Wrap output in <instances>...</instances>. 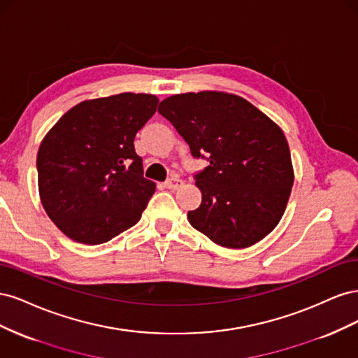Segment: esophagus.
<instances>
[{"mask_svg": "<svg viewBox=\"0 0 358 358\" xmlns=\"http://www.w3.org/2000/svg\"><path fill=\"white\" fill-rule=\"evenodd\" d=\"M182 183H183V182H182L179 178H171V179H169V180H166L164 187L169 188V189H171V191H176V189H179V188L182 187Z\"/></svg>", "mask_w": 358, "mask_h": 358, "instance_id": "obj_1", "label": "esophagus"}]
</instances>
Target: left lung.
I'll return each instance as SVG.
<instances>
[{
    "label": "left lung",
    "instance_id": "1",
    "mask_svg": "<svg viewBox=\"0 0 358 358\" xmlns=\"http://www.w3.org/2000/svg\"><path fill=\"white\" fill-rule=\"evenodd\" d=\"M158 112L210 164L196 175L201 204L194 229L224 248H248L272 231L294 183L288 142L272 119L239 95L201 91L171 95Z\"/></svg>",
    "mask_w": 358,
    "mask_h": 358
}]
</instances>
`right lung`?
<instances>
[{
  "label": "right lung",
  "instance_id": "right-lung-1",
  "mask_svg": "<svg viewBox=\"0 0 358 358\" xmlns=\"http://www.w3.org/2000/svg\"><path fill=\"white\" fill-rule=\"evenodd\" d=\"M152 94L86 100L41 140L38 192L52 222L70 239L100 245L133 227L155 192L143 178L134 137L157 112Z\"/></svg>",
  "mask_w": 358,
  "mask_h": 358
}]
</instances>
